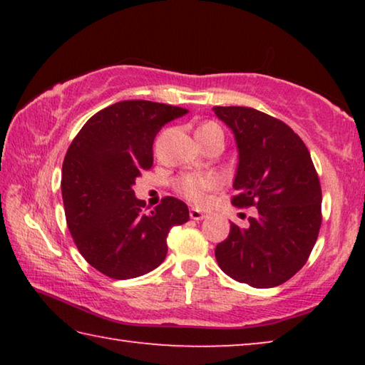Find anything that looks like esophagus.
I'll return each mask as SVG.
<instances>
[{
    "label": "esophagus",
    "mask_w": 365,
    "mask_h": 365,
    "mask_svg": "<svg viewBox=\"0 0 365 365\" xmlns=\"http://www.w3.org/2000/svg\"><path fill=\"white\" fill-rule=\"evenodd\" d=\"M190 217L193 220H202L207 217V214L200 211V209H190Z\"/></svg>",
    "instance_id": "34e87169"
}]
</instances>
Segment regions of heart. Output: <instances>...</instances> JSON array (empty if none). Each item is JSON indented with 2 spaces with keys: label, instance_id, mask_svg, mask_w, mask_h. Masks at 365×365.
Returning <instances> with one entry per match:
<instances>
[{
  "label": "heart",
  "instance_id": "obj_1",
  "mask_svg": "<svg viewBox=\"0 0 365 365\" xmlns=\"http://www.w3.org/2000/svg\"><path fill=\"white\" fill-rule=\"evenodd\" d=\"M211 132L222 130L217 123L206 122L197 127L196 135H205ZM215 185H217V180L211 175H188L182 178L180 183H178V190H180V193L185 197H188L190 201L196 202V205H202V202L207 201V193L212 188H215Z\"/></svg>",
  "mask_w": 365,
  "mask_h": 365
}]
</instances>
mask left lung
I'll return each instance as SVG.
<instances>
[{
  "instance_id": "8db88e82",
  "label": "left lung",
  "mask_w": 365,
  "mask_h": 365,
  "mask_svg": "<svg viewBox=\"0 0 365 365\" xmlns=\"http://www.w3.org/2000/svg\"><path fill=\"white\" fill-rule=\"evenodd\" d=\"M238 151L235 206H256L246 228L230 225L215 246L219 267L255 288L282 285L306 264L320 222L317 172L306 145L287 123L243 106H215Z\"/></svg>"
}]
</instances>
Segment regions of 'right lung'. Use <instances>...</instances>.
Wrapping results in <instances>:
<instances>
[{
    "label": "right lung",
    "mask_w": 365,
    "mask_h": 365,
    "mask_svg": "<svg viewBox=\"0 0 365 365\" xmlns=\"http://www.w3.org/2000/svg\"><path fill=\"white\" fill-rule=\"evenodd\" d=\"M188 110L145 100L119 101L86 120L67 150L61 177L66 220L80 255L117 280L159 267L172 227L190 219L188 207L168 196L143 212L137 177L153 165V143L165 123Z\"/></svg>",
    "instance_id": "right-lung-1"
}]
</instances>
